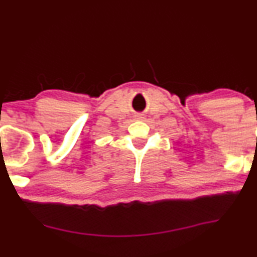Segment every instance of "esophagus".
Instances as JSON below:
<instances>
[{
    "mask_svg": "<svg viewBox=\"0 0 257 257\" xmlns=\"http://www.w3.org/2000/svg\"><path fill=\"white\" fill-rule=\"evenodd\" d=\"M144 118H146V116H144V114H137V115H135V120H137V121H143Z\"/></svg>",
    "mask_w": 257,
    "mask_h": 257,
    "instance_id": "obj_1",
    "label": "esophagus"
}]
</instances>
